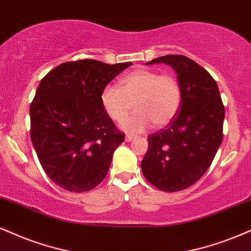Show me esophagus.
<instances>
[{
    "mask_svg": "<svg viewBox=\"0 0 251 251\" xmlns=\"http://www.w3.org/2000/svg\"><path fill=\"white\" fill-rule=\"evenodd\" d=\"M135 137H134V135H131V134H127V135H126V137H125V141H127V143H129V141H132V140H133V139H134Z\"/></svg>",
    "mask_w": 251,
    "mask_h": 251,
    "instance_id": "esophagus-1",
    "label": "esophagus"
}]
</instances>
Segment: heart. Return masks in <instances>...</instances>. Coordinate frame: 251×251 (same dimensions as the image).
<instances>
[{"instance_id": "heart-1", "label": "heart", "mask_w": 251, "mask_h": 251, "mask_svg": "<svg viewBox=\"0 0 251 251\" xmlns=\"http://www.w3.org/2000/svg\"><path fill=\"white\" fill-rule=\"evenodd\" d=\"M137 110L128 120L123 119L133 108ZM100 102L113 122L122 124L125 131L137 133L151 124L156 127L167 125L176 116L181 104V87L176 78L147 69H139L119 79V87L106 85L102 89Z\"/></svg>"}]
</instances>
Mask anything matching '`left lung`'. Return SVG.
I'll list each match as a JSON object with an SVG mask.
<instances>
[{"label": "left lung", "instance_id": "left-lung-1", "mask_svg": "<svg viewBox=\"0 0 251 251\" xmlns=\"http://www.w3.org/2000/svg\"><path fill=\"white\" fill-rule=\"evenodd\" d=\"M170 65L181 87L179 113L164 129L151 134L141 170L164 192L188 188L206 173L223 139V106L214 78L194 60L167 55L146 65Z\"/></svg>", "mask_w": 251, "mask_h": 251}]
</instances>
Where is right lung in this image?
<instances>
[{
    "label": "right lung",
    "instance_id": "obj_1",
    "mask_svg": "<svg viewBox=\"0 0 251 251\" xmlns=\"http://www.w3.org/2000/svg\"><path fill=\"white\" fill-rule=\"evenodd\" d=\"M131 65L66 62L41 80L30 105V137L42 167L57 186L87 192L106 176L125 135L104 111L100 95Z\"/></svg>",
    "mask_w": 251,
    "mask_h": 251
}]
</instances>
